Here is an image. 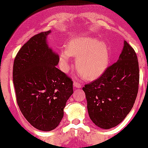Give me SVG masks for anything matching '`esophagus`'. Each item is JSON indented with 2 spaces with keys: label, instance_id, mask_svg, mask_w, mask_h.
Returning <instances> with one entry per match:
<instances>
[{
  "label": "esophagus",
  "instance_id": "1",
  "mask_svg": "<svg viewBox=\"0 0 148 148\" xmlns=\"http://www.w3.org/2000/svg\"><path fill=\"white\" fill-rule=\"evenodd\" d=\"M74 86H75L76 88H81L82 87L81 84L79 82L75 81V80H74Z\"/></svg>",
  "mask_w": 148,
  "mask_h": 148
}]
</instances>
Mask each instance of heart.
<instances>
[{"instance_id":"b5f03b06","label":"heart","mask_w":148,"mask_h":148,"mask_svg":"<svg viewBox=\"0 0 148 148\" xmlns=\"http://www.w3.org/2000/svg\"><path fill=\"white\" fill-rule=\"evenodd\" d=\"M71 56L77 57V71L87 80L97 78L106 70L110 62L107 44L94 37H74L61 51L59 62L64 71H68Z\"/></svg>"}]
</instances>
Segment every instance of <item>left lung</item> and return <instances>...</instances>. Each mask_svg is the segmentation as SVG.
I'll list each match as a JSON object with an SVG mask.
<instances>
[{
    "mask_svg": "<svg viewBox=\"0 0 148 148\" xmlns=\"http://www.w3.org/2000/svg\"><path fill=\"white\" fill-rule=\"evenodd\" d=\"M139 79L137 54L125 41L117 62L82 88L89 117L97 126L107 130L123 121L136 99Z\"/></svg>",
    "mask_w": 148,
    "mask_h": 148,
    "instance_id": "left-lung-1",
    "label": "left lung"
}]
</instances>
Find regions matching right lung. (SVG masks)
I'll return each instance as SVG.
<instances>
[{"instance_id":"right-lung-1","label":"right lung","mask_w":148,"mask_h":148,"mask_svg":"<svg viewBox=\"0 0 148 148\" xmlns=\"http://www.w3.org/2000/svg\"><path fill=\"white\" fill-rule=\"evenodd\" d=\"M51 31L31 37L13 62L16 101L26 120L36 129L51 131L59 125L73 94V82L56 68L59 55L47 44Z\"/></svg>"}]
</instances>
